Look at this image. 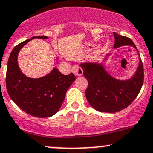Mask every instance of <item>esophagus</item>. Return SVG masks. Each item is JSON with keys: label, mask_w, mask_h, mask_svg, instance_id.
Masks as SVG:
<instances>
[{"label": "esophagus", "mask_w": 153, "mask_h": 153, "mask_svg": "<svg viewBox=\"0 0 153 153\" xmlns=\"http://www.w3.org/2000/svg\"><path fill=\"white\" fill-rule=\"evenodd\" d=\"M72 72L75 74L76 76H80V75H83V70L81 68H80L78 65H74L72 67Z\"/></svg>", "instance_id": "obj_1"}]
</instances>
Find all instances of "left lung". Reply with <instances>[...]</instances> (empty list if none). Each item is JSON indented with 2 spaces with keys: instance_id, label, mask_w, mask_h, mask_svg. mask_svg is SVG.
Here are the masks:
<instances>
[{
  "instance_id": "8db88e82",
  "label": "left lung",
  "mask_w": 153,
  "mask_h": 153,
  "mask_svg": "<svg viewBox=\"0 0 153 153\" xmlns=\"http://www.w3.org/2000/svg\"><path fill=\"white\" fill-rule=\"evenodd\" d=\"M113 35L115 39L114 48L128 45L138 51L131 38L119 36L116 33ZM80 66L88 80L85 97L91 106L97 111L116 112L126 108L138 96L143 84L144 68L141 58L135 75L128 80L115 79L102 65L83 63Z\"/></svg>"
}]
</instances>
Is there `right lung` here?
Returning <instances> with one entry per match:
<instances>
[{"mask_svg":"<svg viewBox=\"0 0 153 153\" xmlns=\"http://www.w3.org/2000/svg\"><path fill=\"white\" fill-rule=\"evenodd\" d=\"M37 38L46 39L47 37ZM30 40L15 46L10 54L6 70V89L11 100L23 111L35 117H51L61 107L67 91L75 77L73 73L63 75L56 68L40 78H30L23 75L18 66L17 56L20 49Z\"/></svg>","mask_w":153,"mask_h":153,"instance_id":"right-lung-1","label":"right lung"}]
</instances>
